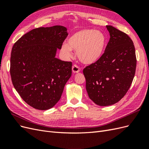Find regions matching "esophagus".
I'll return each instance as SVG.
<instances>
[{
    "instance_id": "obj_1",
    "label": "esophagus",
    "mask_w": 149,
    "mask_h": 149,
    "mask_svg": "<svg viewBox=\"0 0 149 149\" xmlns=\"http://www.w3.org/2000/svg\"><path fill=\"white\" fill-rule=\"evenodd\" d=\"M80 68L79 67H78L77 65H73V67H72V71H73V73H78L80 71Z\"/></svg>"
}]
</instances>
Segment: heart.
Listing matches in <instances>:
<instances>
[{
	"label": "heart",
	"mask_w": 149,
	"mask_h": 149,
	"mask_svg": "<svg viewBox=\"0 0 149 149\" xmlns=\"http://www.w3.org/2000/svg\"><path fill=\"white\" fill-rule=\"evenodd\" d=\"M106 43V38L102 31L83 29L71 35L68 39V44H63L61 50L66 58H70L73 49L83 63L91 65L101 57Z\"/></svg>",
	"instance_id": "b5f03b06"
}]
</instances>
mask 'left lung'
I'll use <instances>...</instances> for the list:
<instances>
[{
	"label": "left lung",
	"mask_w": 149,
	"mask_h": 149,
	"mask_svg": "<svg viewBox=\"0 0 149 149\" xmlns=\"http://www.w3.org/2000/svg\"><path fill=\"white\" fill-rule=\"evenodd\" d=\"M110 39L96 62L83 70L88 96L101 106L112 105L127 92L136 68V50L129 36L106 25Z\"/></svg>",
	"instance_id": "obj_1"
}]
</instances>
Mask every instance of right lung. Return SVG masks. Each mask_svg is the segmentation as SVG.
Segmentation results:
<instances>
[{
  "instance_id": "right-lung-1",
  "label": "right lung",
  "mask_w": 149,
  "mask_h": 149,
  "mask_svg": "<svg viewBox=\"0 0 149 149\" xmlns=\"http://www.w3.org/2000/svg\"><path fill=\"white\" fill-rule=\"evenodd\" d=\"M68 35L63 26L35 29L13 45L10 73L23 100L36 109H51L71 76L72 63L56 58Z\"/></svg>"
}]
</instances>
